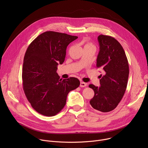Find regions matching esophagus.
<instances>
[{"instance_id":"esophagus-1","label":"esophagus","mask_w":148,"mask_h":148,"mask_svg":"<svg viewBox=\"0 0 148 148\" xmlns=\"http://www.w3.org/2000/svg\"><path fill=\"white\" fill-rule=\"evenodd\" d=\"M87 83L86 82H80V87H85L87 86Z\"/></svg>"}]
</instances>
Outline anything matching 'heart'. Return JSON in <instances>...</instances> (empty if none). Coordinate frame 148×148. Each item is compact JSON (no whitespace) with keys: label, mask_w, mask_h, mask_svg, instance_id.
<instances>
[{"label":"heart","mask_w":148,"mask_h":148,"mask_svg":"<svg viewBox=\"0 0 148 148\" xmlns=\"http://www.w3.org/2000/svg\"><path fill=\"white\" fill-rule=\"evenodd\" d=\"M94 47V46L91 43L87 41V42H85V44H84V47Z\"/></svg>","instance_id":"1"}]
</instances>
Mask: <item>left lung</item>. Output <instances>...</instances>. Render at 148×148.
<instances>
[{
    "label": "left lung",
    "instance_id": "left-lung-1",
    "mask_svg": "<svg viewBox=\"0 0 148 148\" xmlns=\"http://www.w3.org/2000/svg\"><path fill=\"white\" fill-rule=\"evenodd\" d=\"M98 40L99 51L97 67L103 74L100 75L99 87L89 85L94 91V96L90 103L95 110L108 112L117 107L125 94L129 76V64L122 46L115 38L101 34Z\"/></svg>",
    "mask_w": 148,
    "mask_h": 148
}]
</instances>
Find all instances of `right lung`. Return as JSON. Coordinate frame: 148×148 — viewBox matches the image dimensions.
Wrapping results in <instances>:
<instances>
[{"label": "right lung", "instance_id": "right-lung-1", "mask_svg": "<svg viewBox=\"0 0 148 148\" xmlns=\"http://www.w3.org/2000/svg\"><path fill=\"white\" fill-rule=\"evenodd\" d=\"M77 36L53 31L37 36L29 46L23 60V88L32 108L38 113L53 116L64 107L70 91L78 88L75 77L61 79L57 65L64 61L68 45Z\"/></svg>", "mask_w": 148, "mask_h": 148}]
</instances>
